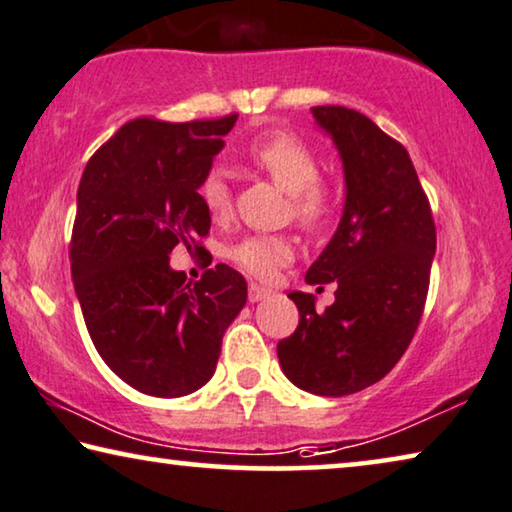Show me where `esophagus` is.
Here are the masks:
<instances>
[{
	"mask_svg": "<svg viewBox=\"0 0 512 512\" xmlns=\"http://www.w3.org/2000/svg\"><path fill=\"white\" fill-rule=\"evenodd\" d=\"M269 294H271V289L257 285V282H250V285H248V299H250V303L262 301V299H266V296H269Z\"/></svg>",
	"mask_w": 512,
	"mask_h": 512,
	"instance_id": "1",
	"label": "esophagus"
}]
</instances>
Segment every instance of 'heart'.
Here are the masks:
<instances>
[{
    "instance_id": "heart-1",
    "label": "heart",
    "mask_w": 512,
    "mask_h": 512,
    "mask_svg": "<svg viewBox=\"0 0 512 512\" xmlns=\"http://www.w3.org/2000/svg\"><path fill=\"white\" fill-rule=\"evenodd\" d=\"M255 170L264 172L289 197V213L305 230H317L335 213V193L319 179L322 160L299 135L273 133L248 151ZM200 200L213 223H225L234 211L232 188L225 172L213 167L200 181ZM230 262L257 280H273L294 259V246L285 234H250L227 250Z\"/></svg>"
}]
</instances>
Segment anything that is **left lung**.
<instances>
[{
  "label": "left lung",
  "mask_w": 512,
  "mask_h": 512,
  "mask_svg": "<svg viewBox=\"0 0 512 512\" xmlns=\"http://www.w3.org/2000/svg\"><path fill=\"white\" fill-rule=\"evenodd\" d=\"M345 167L338 230L305 273L310 285L338 282L335 303L292 292L299 326L278 342L280 368L303 391L340 398L384 379L421 322L437 230L414 163L398 140L365 114L317 105Z\"/></svg>",
  "instance_id": "1"
}]
</instances>
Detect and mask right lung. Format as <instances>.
<instances>
[{
	"mask_svg": "<svg viewBox=\"0 0 512 512\" xmlns=\"http://www.w3.org/2000/svg\"><path fill=\"white\" fill-rule=\"evenodd\" d=\"M239 114L170 124L128 121L82 172L71 273L96 352L128 386L179 398L216 372L227 326L248 299L227 264L186 282L170 266L183 243L202 250L211 216L200 181Z\"/></svg>",
	"mask_w": 512,
	"mask_h": 512,
	"instance_id": "add662e5",
	"label": "right lung"
}]
</instances>
